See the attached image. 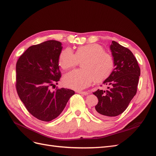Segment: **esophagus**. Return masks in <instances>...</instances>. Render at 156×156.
Wrapping results in <instances>:
<instances>
[{"label":"esophagus","mask_w":156,"mask_h":156,"mask_svg":"<svg viewBox=\"0 0 156 156\" xmlns=\"http://www.w3.org/2000/svg\"><path fill=\"white\" fill-rule=\"evenodd\" d=\"M77 93H79L80 94H82V95H84V96L88 95V92H83V91H77Z\"/></svg>","instance_id":"obj_1"}]
</instances>
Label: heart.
<instances>
[{"label":"heart","mask_w":156,"mask_h":156,"mask_svg":"<svg viewBox=\"0 0 156 156\" xmlns=\"http://www.w3.org/2000/svg\"><path fill=\"white\" fill-rule=\"evenodd\" d=\"M82 59L83 68L70 71L64 75L65 86L77 90H83L90 86L94 81H102L114 69L112 56L96 44L78 47L75 53L71 48L64 49L58 56V64L66 69L75 66Z\"/></svg>","instance_id":"1"}]
</instances>
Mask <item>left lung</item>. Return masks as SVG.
<instances>
[{
	"label": "left lung",
	"mask_w": 156,
	"mask_h": 156,
	"mask_svg": "<svg viewBox=\"0 0 156 156\" xmlns=\"http://www.w3.org/2000/svg\"><path fill=\"white\" fill-rule=\"evenodd\" d=\"M110 48L115 68L103 84L111 87L93 92L98 99L94 114L102 119L116 116L126 109L137 91L140 74L137 60L129 49L115 41Z\"/></svg>",
	"instance_id": "obj_1"
}]
</instances>
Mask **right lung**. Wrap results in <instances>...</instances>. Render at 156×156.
<instances>
[{
	"label": "right lung",
	"mask_w": 156,
	"mask_h": 156,
	"mask_svg": "<svg viewBox=\"0 0 156 156\" xmlns=\"http://www.w3.org/2000/svg\"><path fill=\"white\" fill-rule=\"evenodd\" d=\"M60 41L49 40L29 47L16 64V87L20 100L30 114L41 121L50 122L62 112L72 90L56 88L61 77L58 56L62 47Z\"/></svg>",
	"instance_id": "add662e5"
}]
</instances>
